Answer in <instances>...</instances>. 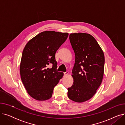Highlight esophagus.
I'll use <instances>...</instances> for the list:
<instances>
[{
    "label": "esophagus",
    "mask_w": 125,
    "mask_h": 125,
    "mask_svg": "<svg viewBox=\"0 0 125 125\" xmlns=\"http://www.w3.org/2000/svg\"><path fill=\"white\" fill-rule=\"evenodd\" d=\"M68 73H69L68 72H67V71L65 72V73H64V76H67V75H68Z\"/></svg>",
    "instance_id": "1"
}]
</instances>
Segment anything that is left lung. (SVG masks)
<instances>
[{"label":"left lung","instance_id":"obj_1","mask_svg":"<svg viewBox=\"0 0 125 125\" xmlns=\"http://www.w3.org/2000/svg\"><path fill=\"white\" fill-rule=\"evenodd\" d=\"M69 40L75 56L73 69V83L68 97L76 102L92 97L100 86L104 74L103 52L93 36L85 33H71Z\"/></svg>","mask_w":125,"mask_h":125}]
</instances>
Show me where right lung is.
Segmentation results:
<instances>
[{"label": "right lung", "mask_w": 125, "mask_h": 125, "mask_svg": "<svg viewBox=\"0 0 125 125\" xmlns=\"http://www.w3.org/2000/svg\"><path fill=\"white\" fill-rule=\"evenodd\" d=\"M68 33L45 31L26 44L20 67L22 82L28 94L39 101L49 99L63 73L57 71L55 54L66 40ZM50 63L52 68H47Z\"/></svg>", "instance_id": "1"}]
</instances>
